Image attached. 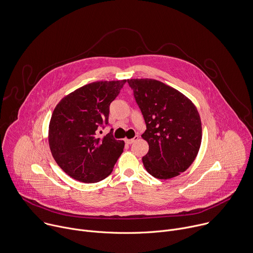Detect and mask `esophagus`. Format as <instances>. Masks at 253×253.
<instances>
[{
    "label": "esophagus",
    "mask_w": 253,
    "mask_h": 253,
    "mask_svg": "<svg viewBox=\"0 0 253 253\" xmlns=\"http://www.w3.org/2000/svg\"><path fill=\"white\" fill-rule=\"evenodd\" d=\"M137 139H138V135H135L133 138H126L125 141H126V143H127V144H131V143H133L134 141H136Z\"/></svg>",
    "instance_id": "1"
}]
</instances>
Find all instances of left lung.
Returning <instances> with one entry per match:
<instances>
[{
  "label": "left lung",
  "instance_id": "1",
  "mask_svg": "<svg viewBox=\"0 0 253 253\" xmlns=\"http://www.w3.org/2000/svg\"><path fill=\"white\" fill-rule=\"evenodd\" d=\"M143 116L148 143L142 158L146 171L169 179L185 171L194 162L203 129L196 107L177 89L153 79L127 80Z\"/></svg>",
  "mask_w": 253,
  "mask_h": 253
}]
</instances>
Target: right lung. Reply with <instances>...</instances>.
<instances>
[{
    "label": "right lung",
    "instance_id": "obj_1",
    "mask_svg": "<svg viewBox=\"0 0 253 253\" xmlns=\"http://www.w3.org/2000/svg\"><path fill=\"white\" fill-rule=\"evenodd\" d=\"M126 80L87 84L64 96L48 125V145L58 166L76 180L89 183L108 177L125 141L96 133L109 124L110 105Z\"/></svg>",
    "mask_w": 253,
    "mask_h": 253
}]
</instances>
